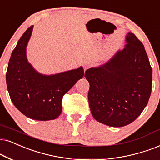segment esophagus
I'll return each instance as SVG.
<instances>
[{
	"instance_id": "34e87169",
	"label": "esophagus",
	"mask_w": 160,
	"mask_h": 160,
	"mask_svg": "<svg viewBox=\"0 0 160 160\" xmlns=\"http://www.w3.org/2000/svg\"><path fill=\"white\" fill-rule=\"evenodd\" d=\"M92 65V62L91 61V60H86V61H85L84 65H83L84 70H86L87 68H89Z\"/></svg>"
}]
</instances>
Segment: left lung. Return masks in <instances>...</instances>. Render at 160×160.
Segmentation results:
<instances>
[{
    "label": "left lung",
    "instance_id": "8db88e82",
    "mask_svg": "<svg viewBox=\"0 0 160 160\" xmlns=\"http://www.w3.org/2000/svg\"><path fill=\"white\" fill-rule=\"evenodd\" d=\"M127 44L108 62L86 71L88 103L98 122L122 127L138 117L151 92L152 68L142 42L133 33Z\"/></svg>",
    "mask_w": 160,
    "mask_h": 160
}]
</instances>
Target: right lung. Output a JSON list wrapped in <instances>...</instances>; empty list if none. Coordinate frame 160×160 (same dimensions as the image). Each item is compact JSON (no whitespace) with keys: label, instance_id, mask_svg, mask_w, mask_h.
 <instances>
[{"label":"right lung","instance_id":"right-lung-1","mask_svg":"<svg viewBox=\"0 0 160 160\" xmlns=\"http://www.w3.org/2000/svg\"><path fill=\"white\" fill-rule=\"evenodd\" d=\"M33 26L24 32L12 51L6 80L12 102L29 118L54 120L62 112L63 95L84 75L82 67L54 74L43 75L28 62L26 48Z\"/></svg>","mask_w":160,"mask_h":160}]
</instances>
